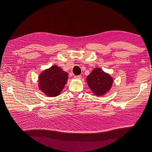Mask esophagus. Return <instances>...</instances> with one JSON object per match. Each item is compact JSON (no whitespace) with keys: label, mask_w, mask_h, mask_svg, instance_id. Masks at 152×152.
I'll return each instance as SVG.
<instances>
[{"label":"esophagus","mask_w":152,"mask_h":152,"mask_svg":"<svg viewBox=\"0 0 152 152\" xmlns=\"http://www.w3.org/2000/svg\"><path fill=\"white\" fill-rule=\"evenodd\" d=\"M74 78L76 79H81L82 78V76L81 75H78V76H74Z\"/></svg>","instance_id":"esophagus-1"}]
</instances>
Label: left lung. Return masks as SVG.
I'll return each instance as SVG.
<instances>
[{
	"mask_svg": "<svg viewBox=\"0 0 152 152\" xmlns=\"http://www.w3.org/2000/svg\"><path fill=\"white\" fill-rule=\"evenodd\" d=\"M87 82L95 95L101 96L110 89L113 79L108 74L105 73L101 69L96 68L87 76Z\"/></svg>",
	"mask_w": 152,
	"mask_h": 152,
	"instance_id": "1",
	"label": "left lung"
}]
</instances>
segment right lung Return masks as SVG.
Wrapping results in <instances>:
<instances>
[{"mask_svg": "<svg viewBox=\"0 0 152 152\" xmlns=\"http://www.w3.org/2000/svg\"><path fill=\"white\" fill-rule=\"evenodd\" d=\"M68 79V74L60 67L53 65L45 70L39 76V88L49 96L59 95Z\"/></svg>", "mask_w": 152, "mask_h": 152, "instance_id": "right-lung-1", "label": "right lung"}]
</instances>
